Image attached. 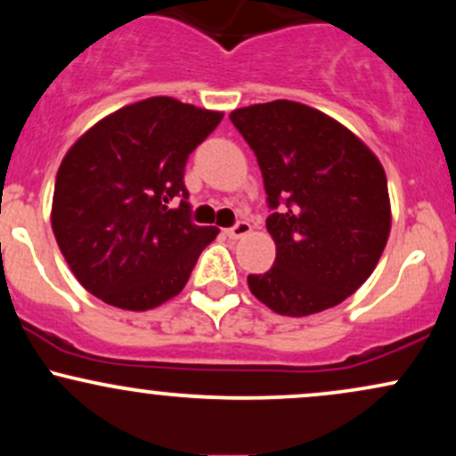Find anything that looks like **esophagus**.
I'll return each instance as SVG.
<instances>
[{
  "label": "esophagus",
  "mask_w": 456,
  "mask_h": 456,
  "mask_svg": "<svg viewBox=\"0 0 456 456\" xmlns=\"http://www.w3.org/2000/svg\"><path fill=\"white\" fill-rule=\"evenodd\" d=\"M250 233V223L248 221H238L233 224V227L227 229V235L229 238L238 240V238H244V235Z\"/></svg>",
  "instance_id": "esophagus-1"
}]
</instances>
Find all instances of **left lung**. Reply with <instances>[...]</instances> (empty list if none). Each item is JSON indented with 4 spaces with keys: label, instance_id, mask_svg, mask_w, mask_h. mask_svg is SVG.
I'll list each match as a JSON object with an SVG mask.
<instances>
[{
    "label": "left lung",
    "instance_id": "obj_1",
    "mask_svg": "<svg viewBox=\"0 0 456 456\" xmlns=\"http://www.w3.org/2000/svg\"><path fill=\"white\" fill-rule=\"evenodd\" d=\"M255 151L272 214L274 268L248 274L287 317L341 305L369 279L390 235L384 167L352 130L306 104L274 101L229 115Z\"/></svg>",
    "mask_w": 456,
    "mask_h": 456
}]
</instances>
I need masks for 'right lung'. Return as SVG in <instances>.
Returning a JSON list of instances; mask_svg holds the SVG:
<instances>
[{
	"label": "right lung",
	"mask_w": 456,
	"mask_h": 456,
	"mask_svg": "<svg viewBox=\"0 0 456 456\" xmlns=\"http://www.w3.org/2000/svg\"><path fill=\"white\" fill-rule=\"evenodd\" d=\"M221 119L218 111L154 96L107 115L68 150L51 227L92 296L148 311L184 289L218 235L192 223L186 160Z\"/></svg>",
	"instance_id": "obj_1"
}]
</instances>
